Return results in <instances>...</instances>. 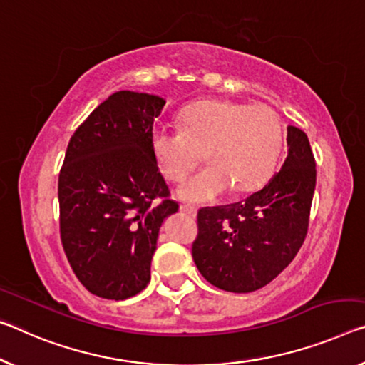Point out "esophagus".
I'll use <instances>...</instances> for the list:
<instances>
[{
  "instance_id": "esophagus-1",
  "label": "esophagus",
  "mask_w": 365,
  "mask_h": 365,
  "mask_svg": "<svg viewBox=\"0 0 365 365\" xmlns=\"http://www.w3.org/2000/svg\"><path fill=\"white\" fill-rule=\"evenodd\" d=\"M182 212H186V214L195 217V214H197V209H195L194 205H189V204H181V207H179Z\"/></svg>"
}]
</instances>
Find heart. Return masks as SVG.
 Segmentation results:
<instances>
[{"mask_svg":"<svg viewBox=\"0 0 365 365\" xmlns=\"http://www.w3.org/2000/svg\"><path fill=\"white\" fill-rule=\"evenodd\" d=\"M179 122L181 128H155L150 142L158 170L170 181H181L205 155L209 166L178 189L184 200H214L230 187L255 190L272 175L282 151V122L262 104L205 99L182 109Z\"/></svg>","mask_w":365,"mask_h":365,"instance_id":"heart-1","label":"heart"}]
</instances>
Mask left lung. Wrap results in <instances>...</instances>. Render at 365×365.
Returning a JSON list of instances; mask_svg holds the SVG:
<instances>
[{"label": "left lung", "instance_id": "1", "mask_svg": "<svg viewBox=\"0 0 365 365\" xmlns=\"http://www.w3.org/2000/svg\"><path fill=\"white\" fill-rule=\"evenodd\" d=\"M289 153L266 186L237 204L200 209L192 257L212 285L235 294L264 287L287 267L308 232L317 168L304 130L287 127Z\"/></svg>", "mask_w": 365, "mask_h": 365}]
</instances>
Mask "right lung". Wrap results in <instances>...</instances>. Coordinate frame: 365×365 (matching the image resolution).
<instances>
[{"label":"right lung","instance_id":"1","mask_svg":"<svg viewBox=\"0 0 365 365\" xmlns=\"http://www.w3.org/2000/svg\"><path fill=\"white\" fill-rule=\"evenodd\" d=\"M165 99L119 91L73 133L58 176L60 237L89 292L109 300L150 282L161 223L178 210L151 151Z\"/></svg>","mask_w":365,"mask_h":365}]
</instances>
